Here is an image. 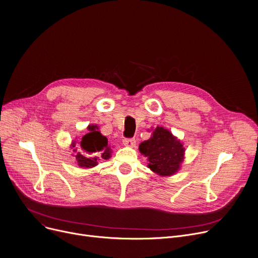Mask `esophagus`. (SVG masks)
Instances as JSON below:
<instances>
[{
	"label": "esophagus",
	"instance_id": "esophagus-1",
	"mask_svg": "<svg viewBox=\"0 0 258 258\" xmlns=\"http://www.w3.org/2000/svg\"><path fill=\"white\" fill-rule=\"evenodd\" d=\"M123 144L127 147H135L136 146V140H135L134 138H131V139H124L123 140Z\"/></svg>",
	"mask_w": 258,
	"mask_h": 258
}]
</instances>
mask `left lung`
Masks as SVG:
<instances>
[{"label":"left lung","mask_w":258,"mask_h":258,"mask_svg":"<svg viewBox=\"0 0 258 258\" xmlns=\"http://www.w3.org/2000/svg\"><path fill=\"white\" fill-rule=\"evenodd\" d=\"M139 151L147 158V167L160 177L177 173L185 159L182 141L163 126H157L151 138L140 143Z\"/></svg>","instance_id":"obj_1"}]
</instances>
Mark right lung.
Instances as JSON below:
<instances>
[{
	"label": "right lung",
	"instance_id": "add662e5",
	"mask_svg": "<svg viewBox=\"0 0 258 258\" xmlns=\"http://www.w3.org/2000/svg\"><path fill=\"white\" fill-rule=\"evenodd\" d=\"M75 163L85 169L98 165L100 160H107L112 157V148L107 143V138L100 133L97 124L88 125V134L71 143Z\"/></svg>",
	"mask_w": 258,
	"mask_h": 258
}]
</instances>
